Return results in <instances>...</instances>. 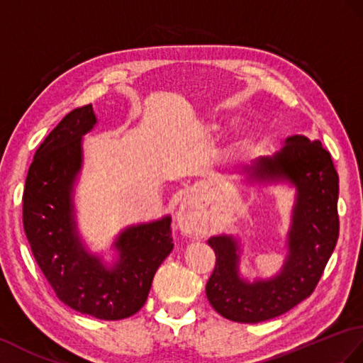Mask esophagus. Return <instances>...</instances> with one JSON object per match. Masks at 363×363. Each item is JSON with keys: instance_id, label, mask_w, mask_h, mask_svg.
<instances>
[{"instance_id": "34e87169", "label": "esophagus", "mask_w": 363, "mask_h": 363, "mask_svg": "<svg viewBox=\"0 0 363 363\" xmlns=\"http://www.w3.org/2000/svg\"><path fill=\"white\" fill-rule=\"evenodd\" d=\"M178 227L179 230L190 237H198L202 233V225L199 221V215L196 212L195 196L191 193H187V196L181 202L178 212Z\"/></svg>"}]
</instances>
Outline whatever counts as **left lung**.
<instances>
[{"instance_id": "obj_1", "label": "left lung", "mask_w": 363, "mask_h": 363, "mask_svg": "<svg viewBox=\"0 0 363 363\" xmlns=\"http://www.w3.org/2000/svg\"><path fill=\"white\" fill-rule=\"evenodd\" d=\"M250 184H289L296 189L280 272L254 281L241 275V244L233 235L207 242L216 264L206 294L218 314L240 323H258L288 313L308 298L322 277L339 238V174L318 140L296 134L272 156L242 168Z\"/></svg>"}]
</instances>
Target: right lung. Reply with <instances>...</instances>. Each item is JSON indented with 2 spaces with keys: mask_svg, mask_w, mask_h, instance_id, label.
<instances>
[{
  "mask_svg": "<svg viewBox=\"0 0 363 363\" xmlns=\"http://www.w3.org/2000/svg\"><path fill=\"white\" fill-rule=\"evenodd\" d=\"M97 125L92 105L74 109L49 133L29 167L23 225L41 272L65 305L100 320H122L145 305L151 281L173 250L172 216L125 227L114 259L92 254L75 218L74 185L83 136Z\"/></svg>",
  "mask_w": 363,
  "mask_h": 363,
  "instance_id": "add662e5",
  "label": "right lung"
}]
</instances>
